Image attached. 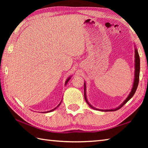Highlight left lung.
I'll list each match as a JSON object with an SVG mask.
<instances>
[{
	"instance_id": "obj_1",
	"label": "left lung",
	"mask_w": 148,
	"mask_h": 148,
	"mask_svg": "<svg viewBox=\"0 0 148 148\" xmlns=\"http://www.w3.org/2000/svg\"><path fill=\"white\" fill-rule=\"evenodd\" d=\"M135 47V72H134V83H133V86L132 88L131 92H130L129 95H128L127 97V99H125L123 102L122 103H121L118 108H116L114 109H97L94 108L93 106L90 104L89 103L88 100L87 99L86 97V83L84 82V99H85V100L88 104L89 105L91 108H92L95 110H98V111H103V112H107V111H117V110L120 109L121 107L123 106L125 103H126L128 100H129L134 95V93H136V91L137 90V88L138 86V84H139V72H140V58H139V53H138L137 51V49L136 48V45H134Z\"/></svg>"
}]
</instances>
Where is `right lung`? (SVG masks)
Masks as SVG:
<instances>
[{"mask_svg": "<svg viewBox=\"0 0 148 148\" xmlns=\"http://www.w3.org/2000/svg\"><path fill=\"white\" fill-rule=\"evenodd\" d=\"M71 77H72V76H70V77H69L67 78V80H66V81H65V85H67V83L69 82V81L71 79ZM62 101H61L60 102V103H59V104H58V105L57 106H56L55 108H54V109H53L51 110V111H46V112H51V111H54V110H55V109H56V108H58V106H59L60 105V103H61Z\"/></svg>", "mask_w": 148, "mask_h": 148, "instance_id": "obj_1", "label": "right lung"}]
</instances>
